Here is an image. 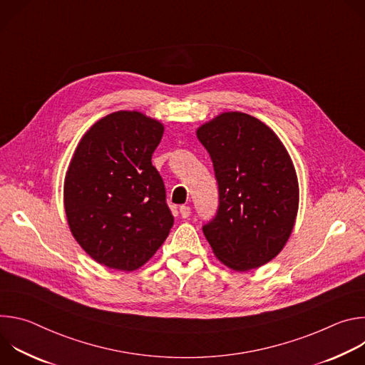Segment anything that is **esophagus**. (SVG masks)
Segmentation results:
<instances>
[{"label": "esophagus", "mask_w": 365, "mask_h": 365, "mask_svg": "<svg viewBox=\"0 0 365 365\" xmlns=\"http://www.w3.org/2000/svg\"><path fill=\"white\" fill-rule=\"evenodd\" d=\"M179 212H180V217H182V218H187V217L190 215V207L186 206V205H183V206H180Z\"/></svg>", "instance_id": "obj_1"}]
</instances>
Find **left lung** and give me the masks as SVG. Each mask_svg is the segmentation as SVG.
<instances>
[{"label":"left lung","instance_id":"1","mask_svg":"<svg viewBox=\"0 0 365 365\" xmlns=\"http://www.w3.org/2000/svg\"><path fill=\"white\" fill-rule=\"evenodd\" d=\"M196 135L211 155L220 190L218 212L202 228L207 242L235 272L264 266L286 245L299 210L286 147L263 121L238 111L202 124Z\"/></svg>","mask_w":365,"mask_h":365}]
</instances>
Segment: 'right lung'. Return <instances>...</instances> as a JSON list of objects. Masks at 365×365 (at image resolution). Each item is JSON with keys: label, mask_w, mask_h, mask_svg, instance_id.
I'll use <instances>...</instances> for the list:
<instances>
[{"label": "right lung", "mask_w": 365, "mask_h": 365, "mask_svg": "<svg viewBox=\"0 0 365 365\" xmlns=\"http://www.w3.org/2000/svg\"><path fill=\"white\" fill-rule=\"evenodd\" d=\"M163 131L143 113H113L83 134L69 163L63 203L71 232L108 269H140L173 227L163 179L151 165Z\"/></svg>", "instance_id": "right-lung-1"}]
</instances>
